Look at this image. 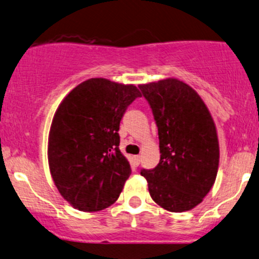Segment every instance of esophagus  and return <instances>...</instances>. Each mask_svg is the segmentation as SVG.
Returning <instances> with one entry per match:
<instances>
[{
    "mask_svg": "<svg viewBox=\"0 0 259 259\" xmlns=\"http://www.w3.org/2000/svg\"><path fill=\"white\" fill-rule=\"evenodd\" d=\"M140 160H141V157H140V156H134V163H135L136 165L140 164Z\"/></svg>",
    "mask_w": 259,
    "mask_h": 259,
    "instance_id": "esophagus-1",
    "label": "esophagus"
}]
</instances>
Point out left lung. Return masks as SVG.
Wrapping results in <instances>:
<instances>
[{
  "mask_svg": "<svg viewBox=\"0 0 259 259\" xmlns=\"http://www.w3.org/2000/svg\"><path fill=\"white\" fill-rule=\"evenodd\" d=\"M158 126L160 159L141 170L151 197L169 212L192 209L218 173L219 141L212 115L194 89L177 78L139 85Z\"/></svg>",
  "mask_w": 259,
  "mask_h": 259,
  "instance_id": "obj_1",
  "label": "left lung"
}]
</instances>
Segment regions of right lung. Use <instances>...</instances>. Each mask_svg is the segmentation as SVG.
Wrapping results in <instances>:
<instances>
[{
    "label": "right lung",
    "instance_id": "1",
    "mask_svg": "<svg viewBox=\"0 0 259 259\" xmlns=\"http://www.w3.org/2000/svg\"><path fill=\"white\" fill-rule=\"evenodd\" d=\"M141 97L133 84L85 80L64 97L53 115L47 157L50 173L65 201L82 212L114 203L132 169L119 150V124Z\"/></svg>",
    "mask_w": 259,
    "mask_h": 259
}]
</instances>
